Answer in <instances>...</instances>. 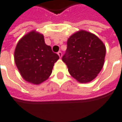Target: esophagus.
<instances>
[{
  "instance_id": "esophagus-1",
  "label": "esophagus",
  "mask_w": 122,
  "mask_h": 122,
  "mask_svg": "<svg viewBox=\"0 0 122 122\" xmlns=\"http://www.w3.org/2000/svg\"><path fill=\"white\" fill-rule=\"evenodd\" d=\"M57 54H58V55L59 56V57H60V58L62 57V53H61V51H59V52L57 53Z\"/></svg>"
}]
</instances>
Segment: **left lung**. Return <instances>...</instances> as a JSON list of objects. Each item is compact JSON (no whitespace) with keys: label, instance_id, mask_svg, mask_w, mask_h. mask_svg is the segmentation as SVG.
Instances as JSON below:
<instances>
[{"label":"left lung","instance_id":"1","mask_svg":"<svg viewBox=\"0 0 122 122\" xmlns=\"http://www.w3.org/2000/svg\"><path fill=\"white\" fill-rule=\"evenodd\" d=\"M106 48L95 34L81 30L69 37L62 60L70 75L81 83L95 79L103 67Z\"/></svg>","mask_w":122,"mask_h":122}]
</instances>
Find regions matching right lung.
<instances>
[{"instance_id":"1","label":"right lung","mask_w":122,"mask_h":122,"mask_svg":"<svg viewBox=\"0 0 122 122\" xmlns=\"http://www.w3.org/2000/svg\"><path fill=\"white\" fill-rule=\"evenodd\" d=\"M14 58L23 79L39 84L51 76L54 64L59 57L53 53L50 46L45 44L42 34L32 31L19 40Z\"/></svg>"}]
</instances>
